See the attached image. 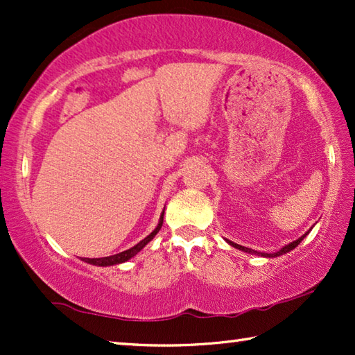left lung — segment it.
<instances>
[{
  "label": "left lung",
  "mask_w": 355,
  "mask_h": 355,
  "mask_svg": "<svg viewBox=\"0 0 355 355\" xmlns=\"http://www.w3.org/2000/svg\"><path fill=\"white\" fill-rule=\"evenodd\" d=\"M313 230V227H311L305 234L303 236H300L297 241H294V242H291V243H288V245H285V247H282L279 251H276V252H262V251H256V250H251V248H247V247H242V245H239V243H234L233 241H228V239H225L227 241V243H230L231 247H234V248H237V250H241V251H245V252H248V254H254V256H262V257H270V259H272V257H279V256H284V254H286V252H289L291 250H294L295 247H297V245L303 241V239H305L308 234H309V231Z\"/></svg>",
  "instance_id": "obj_1"
}]
</instances>
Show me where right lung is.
<instances>
[{
  "label": "right lung",
  "instance_id": "add662e5",
  "mask_svg": "<svg viewBox=\"0 0 355 355\" xmlns=\"http://www.w3.org/2000/svg\"><path fill=\"white\" fill-rule=\"evenodd\" d=\"M164 209H165V208H164ZM164 209H162V213H161V218H159V222H157L156 228H155L153 231H151V233H150L146 239H142V241H141L139 243H136L135 247L128 248V250L122 251V252H118V254H113V256L98 257V259L81 257V260H83V262H85V263H90V265H95V266H112V265H118V263H124V262H127V260H130L132 257H135V256L137 254V252H139L144 247H146V245L151 241V239H153V237L159 233V230H161V227H162V222H164Z\"/></svg>",
  "mask_w": 355,
  "mask_h": 355
}]
</instances>
